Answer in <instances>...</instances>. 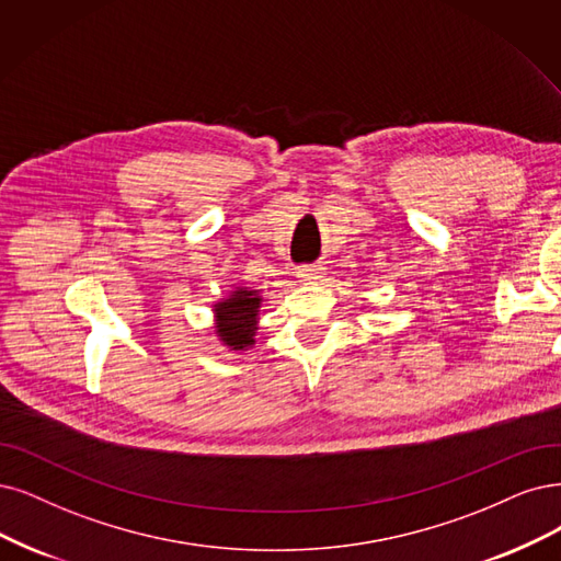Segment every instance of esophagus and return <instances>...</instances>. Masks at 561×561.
I'll return each instance as SVG.
<instances>
[{
    "label": "esophagus",
    "instance_id": "obj_1",
    "mask_svg": "<svg viewBox=\"0 0 561 561\" xmlns=\"http://www.w3.org/2000/svg\"><path fill=\"white\" fill-rule=\"evenodd\" d=\"M321 275H323V267L321 265H300L298 267V277H300V282H307V284H312V282H317V279H321Z\"/></svg>",
    "mask_w": 561,
    "mask_h": 561
}]
</instances>
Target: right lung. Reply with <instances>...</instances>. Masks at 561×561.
I'll return each instance as SVG.
<instances>
[{
  "instance_id": "1",
  "label": "right lung",
  "mask_w": 561,
  "mask_h": 561,
  "mask_svg": "<svg viewBox=\"0 0 561 561\" xmlns=\"http://www.w3.org/2000/svg\"><path fill=\"white\" fill-rule=\"evenodd\" d=\"M261 302V294L244 286H238L236 291L215 302L217 337L231 351H244L254 344Z\"/></svg>"
}]
</instances>
